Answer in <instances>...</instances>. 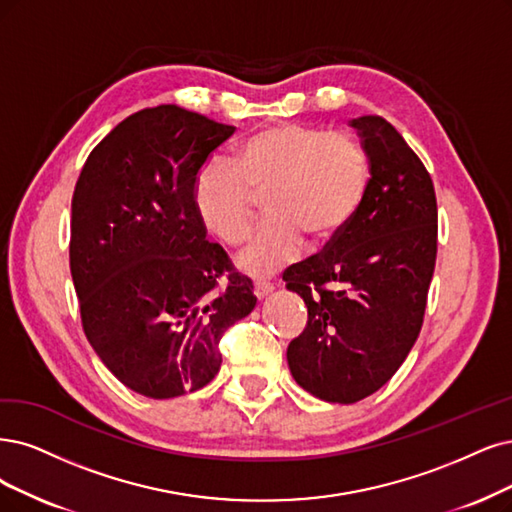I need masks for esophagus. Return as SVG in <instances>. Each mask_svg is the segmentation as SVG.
I'll return each instance as SVG.
<instances>
[{
    "label": "esophagus",
    "mask_w": 512,
    "mask_h": 512,
    "mask_svg": "<svg viewBox=\"0 0 512 512\" xmlns=\"http://www.w3.org/2000/svg\"><path fill=\"white\" fill-rule=\"evenodd\" d=\"M272 291H274V287L270 285V282H266V280H257V282H255V287H253V293H255V297H257V299L268 297Z\"/></svg>",
    "instance_id": "obj_1"
}]
</instances>
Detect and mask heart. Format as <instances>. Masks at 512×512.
I'll list each match as a JSON object with an SVG mask.
<instances>
[{
  "instance_id": "b5f03b06",
  "label": "heart",
  "mask_w": 512,
  "mask_h": 512,
  "mask_svg": "<svg viewBox=\"0 0 512 512\" xmlns=\"http://www.w3.org/2000/svg\"><path fill=\"white\" fill-rule=\"evenodd\" d=\"M371 177L365 147L348 135L301 124H272L246 139L230 162H206L194 181L204 230L238 244L253 223V196L268 221L238 255V266L268 276L299 257L304 240L327 244L356 213Z\"/></svg>"
}]
</instances>
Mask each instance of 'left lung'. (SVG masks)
I'll return each mask as SVG.
<instances>
[{"instance_id":"1","label":"left lung","mask_w":512,"mask_h":512,"mask_svg":"<svg viewBox=\"0 0 512 512\" xmlns=\"http://www.w3.org/2000/svg\"><path fill=\"white\" fill-rule=\"evenodd\" d=\"M367 151L363 202L327 249L289 268L308 325L287 348L295 382L350 405L399 371L420 335L437 261V196L422 160L380 116L350 120Z\"/></svg>"}]
</instances>
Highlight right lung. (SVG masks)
<instances>
[{"label": "right lung", "instance_id": "1", "mask_svg": "<svg viewBox=\"0 0 512 512\" xmlns=\"http://www.w3.org/2000/svg\"><path fill=\"white\" fill-rule=\"evenodd\" d=\"M234 132L177 105L143 109L90 151L75 183L69 266L84 333L149 399L211 382L221 335L257 304L192 200L198 170Z\"/></svg>", "mask_w": 512, "mask_h": 512}]
</instances>
